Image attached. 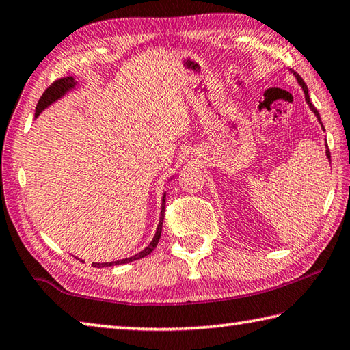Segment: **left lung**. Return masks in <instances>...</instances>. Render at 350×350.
<instances>
[{"label": "left lung", "instance_id": "left-lung-1", "mask_svg": "<svg viewBox=\"0 0 350 350\" xmlns=\"http://www.w3.org/2000/svg\"><path fill=\"white\" fill-rule=\"evenodd\" d=\"M291 73H294V76H295V79H297V82H298V85L301 87V90H303V93H304V99H306V104L309 105V109H310V111H312L315 116H317V119H319V122H320V125H321V129H323V131H325V126H323V122H321V119H320V113H319V110L315 109L314 107V104L310 103V98H309V93H308V85L304 84V81L300 78V76H298L295 72H291ZM326 157L329 159V162H330V153H329V148H327V144H326Z\"/></svg>", "mask_w": 350, "mask_h": 350}]
</instances>
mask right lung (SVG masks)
Here are the masks:
<instances>
[{"instance_id":"right-lung-1","label":"right lung","mask_w":350,"mask_h":350,"mask_svg":"<svg viewBox=\"0 0 350 350\" xmlns=\"http://www.w3.org/2000/svg\"><path fill=\"white\" fill-rule=\"evenodd\" d=\"M76 85H78V82L75 81L73 76H67V78H61L58 81H55L52 85H50L46 92L42 93L41 99L38 100L36 104V110H35V118L40 116V114L47 109V107L52 105L53 103H56V100H59L61 98H64L66 94L68 92H72L76 88ZM173 179V177H170V180ZM165 194L163 193V197H162V205H161V217H159V225H157V230H156V234L153 240L150 241V245L145 247V250H142L141 252L135 254V256L131 257H126V258H122V260H116V262H105V263H92V266H94V268H104V266H114V265H124V263H130V262H135V260H139L142 257H147L148 254H151L154 251V247L157 246L159 243V239H161V232H162V224H163V214H165Z\"/></svg>"}]
</instances>
